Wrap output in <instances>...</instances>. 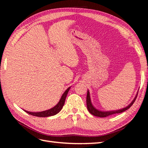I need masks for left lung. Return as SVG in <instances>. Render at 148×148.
<instances>
[{
  "label": "left lung",
  "instance_id": "left-lung-1",
  "mask_svg": "<svg viewBox=\"0 0 148 148\" xmlns=\"http://www.w3.org/2000/svg\"><path fill=\"white\" fill-rule=\"evenodd\" d=\"M138 95V94H137ZM137 96L135 97V99H133V101L128 106H127L125 108H123L122 109H119L117 110H112V111H101L96 109L95 107L93 106L91 103V98H90V95H89V92L88 90L87 92V96H86V106H87V108L88 111L90 112L92 115L96 116V117H107V116L115 114H119V113H122L123 112H125V110H127L130 107L134 102H135Z\"/></svg>",
  "mask_w": 148,
  "mask_h": 148
}]
</instances>
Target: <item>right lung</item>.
I'll return each instance as SVG.
<instances>
[{
  "label": "right lung",
  "instance_id": "obj_1",
  "mask_svg": "<svg viewBox=\"0 0 148 148\" xmlns=\"http://www.w3.org/2000/svg\"><path fill=\"white\" fill-rule=\"evenodd\" d=\"M70 88V87L66 89V91L64 92L63 95L62 96L59 102H58V104L56 106L52 107V108L50 109L45 110V111H42V112H28L25 110H25L26 112H27L28 114L36 116V117H50V116L56 115L59 112L62 110V107H63L66 95L69 92Z\"/></svg>",
  "mask_w": 148,
  "mask_h": 148
}]
</instances>
